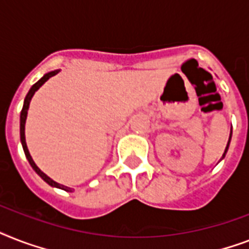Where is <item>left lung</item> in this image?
<instances>
[{"instance_id": "left-lung-1", "label": "left lung", "mask_w": 249, "mask_h": 249, "mask_svg": "<svg viewBox=\"0 0 249 249\" xmlns=\"http://www.w3.org/2000/svg\"><path fill=\"white\" fill-rule=\"evenodd\" d=\"M230 138H231V133H230V137H229V142H228V146H226V150H225L224 155H222V158L225 156V154H226V151H228V147H229V143H230Z\"/></svg>"}]
</instances>
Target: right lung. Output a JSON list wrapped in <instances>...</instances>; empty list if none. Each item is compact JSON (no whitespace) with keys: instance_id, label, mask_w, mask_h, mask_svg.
<instances>
[{"instance_id":"add662e5","label":"right lung","mask_w":249,"mask_h":249,"mask_svg":"<svg viewBox=\"0 0 249 249\" xmlns=\"http://www.w3.org/2000/svg\"><path fill=\"white\" fill-rule=\"evenodd\" d=\"M59 71H53V72H49V73H46V75L42 77V79H40L38 81H37L35 85L29 89L28 94L25 95V99H24V105H23V109H21L20 112V141H21V146H23V150H24V154L25 156H27V159H28L29 164H31V166H32L33 169H35V172H36L38 176H40L42 179H44L46 183H49L50 186H54V187H58V189H62L64 190V191H71V189L70 187H67V186L64 185H60V183H58V182L53 181L52 178H49L46 174L44 173V172H41V169L38 168V166L35 164V161H33L32 156H31V154H29L28 151V147H27V143H25V134H24V129H25V119H27V112H28V107H29V102H31V99H32L33 94L36 93L37 90L40 89L41 85H44L46 81H48L50 77H53V76H55L56 73H58Z\"/></svg>"}]
</instances>
